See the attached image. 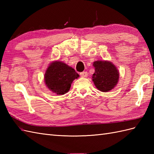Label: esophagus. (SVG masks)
I'll return each mask as SVG.
<instances>
[{"label":"esophagus","mask_w":154,"mask_h":154,"mask_svg":"<svg viewBox=\"0 0 154 154\" xmlns=\"http://www.w3.org/2000/svg\"><path fill=\"white\" fill-rule=\"evenodd\" d=\"M80 75L81 77H87L88 75V73L87 71H83V72H81V73H80Z\"/></svg>","instance_id":"34e87169"}]
</instances>
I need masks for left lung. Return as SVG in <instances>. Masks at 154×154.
Masks as SVG:
<instances>
[{
  "label": "left lung",
  "instance_id": "1",
  "mask_svg": "<svg viewBox=\"0 0 154 154\" xmlns=\"http://www.w3.org/2000/svg\"><path fill=\"white\" fill-rule=\"evenodd\" d=\"M95 68L93 81L96 87L102 92H108L116 85L119 73L116 67L110 61H96L93 63Z\"/></svg>",
  "mask_w": 154,
  "mask_h": 154
}]
</instances>
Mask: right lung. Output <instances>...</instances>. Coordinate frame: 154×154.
<instances>
[{
  "label": "right lung",
  "mask_w": 154,
  "mask_h": 154,
  "mask_svg": "<svg viewBox=\"0 0 154 154\" xmlns=\"http://www.w3.org/2000/svg\"><path fill=\"white\" fill-rule=\"evenodd\" d=\"M79 76L74 69L63 62L54 61L45 71V83L52 92L64 94L69 91L73 81Z\"/></svg>",
  "instance_id": "right-lung-1"
}]
</instances>
